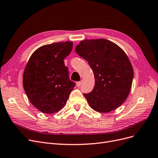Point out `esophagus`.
Masks as SVG:
<instances>
[{
    "mask_svg": "<svg viewBox=\"0 0 158 158\" xmlns=\"http://www.w3.org/2000/svg\"><path fill=\"white\" fill-rule=\"evenodd\" d=\"M81 84H82V82H81V81H78V82L76 83V85H77L78 87H79L81 85Z\"/></svg>",
    "mask_w": 158,
    "mask_h": 158,
    "instance_id": "esophagus-1",
    "label": "esophagus"
}]
</instances>
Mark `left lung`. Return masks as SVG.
<instances>
[{"label":"left lung","mask_w":158,"mask_h":158,"mask_svg":"<svg viewBox=\"0 0 158 158\" xmlns=\"http://www.w3.org/2000/svg\"><path fill=\"white\" fill-rule=\"evenodd\" d=\"M75 52L87 60L94 72V89L84 94L91 108L109 113L119 107L130 94L133 78V67L126 52L102 38L81 41Z\"/></svg>","instance_id":"8db88e82"}]
</instances>
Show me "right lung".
<instances>
[{
  "label": "right lung",
  "mask_w": 158,
  "mask_h": 158,
  "mask_svg": "<svg viewBox=\"0 0 158 158\" xmlns=\"http://www.w3.org/2000/svg\"><path fill=\"white\" fill-rule=\"evenodd\" d=\"M73 42L45 45L35 51L23 76L28 99L40 111L53 114L65 106L75 83L69 80L64 59L71 52Z\"/></svg>",
  "instance_id": "right-lung-1"
}]
</instances>
